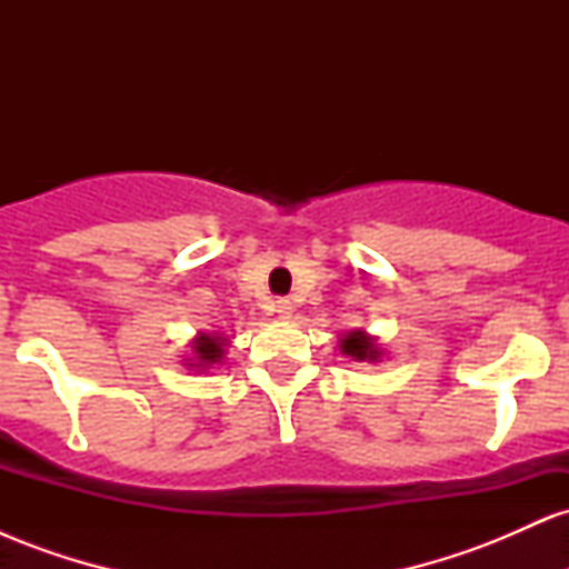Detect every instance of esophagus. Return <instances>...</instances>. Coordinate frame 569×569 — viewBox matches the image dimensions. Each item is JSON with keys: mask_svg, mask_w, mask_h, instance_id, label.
<instances>
[{"mask_svg": "<svg viewBox=\"0 0 569 569\" xmlns=\"http://www.w3.org/2000/svg\"><path fill=\"white\" fill-rule=\"evenodd\" d=\"M272 307H276L278 318H291L293 307H291V302H289V299H278V302H276V305H272Z\"/></svg>", "mask_w": 569, "mask_h": 569, "instance_id": "1", "label": "esophagus"}]
</instances>
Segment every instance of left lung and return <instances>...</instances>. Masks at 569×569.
Here are the masks:
<instances>
[{
  "label": "left lung",
  "mask_w": 569,
  "mask_h": 569,
  "mask_svg": "<svg viewBox=\"0 0 569 569\" xmlns=\"http://www.w3.org/2000/svg\"><path fill=\"white\" fill-rule=\"evenodd\" d=\"M339 350L345 352V356L352 358V361H380L382 358V350L377 348L375 337H369L367 331H350L348 337L339 339Z\"/></svg>",
  "instance_id": "left-lung-1"
}]
</instances>
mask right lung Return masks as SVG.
<instances>
[{
  "label": "right lung",
  "mask_w": 569,
  "mask_h": 569,
  "mask_svg": "<svg viewBox=\"0 0 569 569\" xmlns=\"http://www.w3.org/2000/svg\"><path fill=\"white\" fill-rule=\"evenodd\" d=\"M224 345L227 339L221 335H200L192 339V358H187V367H192L194 371H206L211 369L213 363H221L224 358Z\"/></svg>",
  "instance_id": "1"
}]
</instances>
